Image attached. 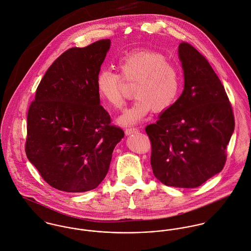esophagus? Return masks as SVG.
I'll return each mask as SVG.
<instances>
[{
    "mask_svg": "<svg viewBox=\"0 0 251 251\" xmlns=\"http://www.w3.org/2000/svg\"><path fill=\"white\" fill-rule=\"evenodd\" d=\"M138 132H139V130H138L137 128H128V129L125 130V134H126L127 136L136 134V133H138Z\"/></svg>",
    "mask_w": 251,
    "mask_h": 251,
    "instance_id": "esophagus-1",
    "label": "esophagus"
}]
</instances>
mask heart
Returning <instances> with one entry per match:
<instances>
[{
	"label": "heart",
	"instance_id": "b5f03b06",
	"mask_svg": "<svg viewBox=\"0 0 251 251\" xmlns=\"http://www.w3.org/2000/svg\"><path fill=\"white\" fill-rule=\"evenodd\" d=\"M117 74L101 70L96 76L99 96L113 109H120L124 102V83H135L136 99L123 112L118 121L132 125L142 120L152 110L156 113L168 111L177 101L182 90V76L176 65L160 52L140 50L128 53L117 61Z\"/></svg>",
	"mask_w": 251,
	"mask_h": 251
}]
</instances>
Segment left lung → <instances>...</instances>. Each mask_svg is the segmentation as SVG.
Instances as JSON below:
<instances>
[{"label": "left lung", "instance_id": "1", "mask_svg": "<svg viewBox=\"0 0 251 251\" xmlns=\"http://www.w3.org/2000/svg\"><path fill=\"white\" fill-rule=\"evenodd\" d=\"M184 91L155 124L145 128L151 167L163 184L192 189L223 170L235 128L232 106L221 80L194 46L178 48Z\"/></svg>", "mask_w": 251, "mask_h": 251}]
</instances>
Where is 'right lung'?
<instances>
[{
    "instance_id": "1",
    "label": "right lung",
    "mask_w": 251,
    "mask_h": 251,
    "mask_svg": "<svg viewBox=\"0 0 251 251\" xmlns=\"http://www.w3.org/2000/svg\"><path fill=\"white\" fill-rule=\"evenodd\" d=\"M111 40L70 48L56 58L36 88L28 108V161L51 187L84 193L106 177L115 145L124 138L112 125L96 88Z\"/></svg>"
}]
</instances>
